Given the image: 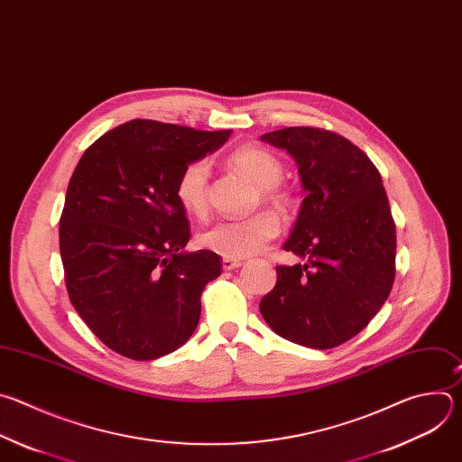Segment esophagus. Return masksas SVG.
<instances>
[{"mask_svg": "<svg viewBox=\"0 0 462 462\" xmlns=\"http://www.w3.org/2000/svg\"><path fill=\"white\" fill-rule=\"evenodd\" d=\"M240 265H242V262L236 260V258H224V260H222L224 271H231V269H236V267H240Z\"/></svg>", "mask_w": 462, "mask_h": 462, "instance_id": "esophagus-1", "label": "esophagus"}]
</instances>
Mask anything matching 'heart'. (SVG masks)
Listing matches in <instances>:
<instances>
[{
    "label": "heart",
    "mask_w": 462,
    "mask_h": 462,
    "mask_svg": "<svg viewBox=\"0 0 462 462\" xmlns=\"http://www.w3.org/2000/svg\"><path fill=\"white\" fill-rule=\"evenodd\" d=\"M227 162L249 176L258 186V197L276 209H288L293 195L281 186L284 174L282 162L271 151L256 145H244L233 151ZM180 206L195 217H204L209 209V163L202 158L181 167L176 188ZM281 217L271 209L258 211L244 218L220 220L199 235L200 245L226 258H245L263 249L281 233Z\"/></svg>",
    "instance_id": "b5f03b06"
}]
</instances>
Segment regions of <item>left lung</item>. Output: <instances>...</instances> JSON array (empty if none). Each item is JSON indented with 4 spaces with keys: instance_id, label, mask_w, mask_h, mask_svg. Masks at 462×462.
Wrapping results in <instances>:
<instances>
[{
    "instance_id": "1",
    "label": "left lung",
    "mask_w": 462,
    "mask_h": 462,
    "mask_svg": "<svg viewBox=\"0 0 462 462\" xmlns=\"http://www.w3.org/2000/svg\"><path fill=\"white\" fill-rule=\"evenodd\" d=\"M262 142L286 149L308 193L290 240L306 263L276 265V284L260 300L269 328L295 344L329 349L358 335L395 282L397 233L383 178L344 136L286 127Z\"/></svg>"
}]
</instances>
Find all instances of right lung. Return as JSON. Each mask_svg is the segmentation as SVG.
I'll list each match as a JSON object with an SVG mask.
<instances>
[{
    "label": "right lung",
    "instance_id": "right-lung-1",
    "mask_svg": "<svg viewBox=\"0 0 462 462\" xmlns=\"http://www.w3.org/2000/svg\"><path fill=\"white\" fill-rule=\"evenodd\" d=\"M229 134L131 120L87 147L70 176L60 218L67 293L88 329L127 358L172 353L199 326L222 258L181 251L191 231L174 188L183 165Z\"/></svg>",
    "mask_w": 462,
    "mask_h": 462
}]
</instances>
